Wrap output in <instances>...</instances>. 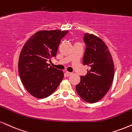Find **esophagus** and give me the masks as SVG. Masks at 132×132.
Segmentation results:
<instances>
[{
    "mask_svg": "<svg viewBox=\"0 0 132 132\" xmlns=\"http://www.w3.org/2000/svg\"><path fill=\"white\" fill-rule=\"evenodd\" d=\"M65 74L67 76H70V75H72V73L69 72V71H66Z\"/></svg>",
    "mask_w": 132,
    "mask_h": 132,
    "instance_id": "34e87169",
    "label": "esophagus"
}]
</instances>
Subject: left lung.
<instances>
[{
  "instance_id": "8db88e82",
  "label": "left lung",
  "mask_w": 132,
  "mask_h": 132,
  "mask_svg": "<svg viewBox=\"0 0 132 132\" xmlns=\"http://www.w3.org/2000/svg\"><path fill=\"white\" fill-rule=\"evenodd\" d=\"M84 41L86 48L82 62L90 69L85 76H80L76 90L81 98L94 103L103 98L113 84L114 67L110 50L102 39L87 33Z\"/></svg>"
}]
</instances>
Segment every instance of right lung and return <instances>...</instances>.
I'll return each mask as SVG.
<instances>
[{"instance_id": "right-lung-1", "label": "right lung", "mask_w": 132, "mask_h": 132, "mask_svg": "<svg viewBox=\"0 0 132 132\" xmlns=\"http://www.w3.org/2000/svg\"><path fill=\"white\" fill-rule=\"evenodd\" d=\"M68 30H40L24 44L18 61L21 81L29 94L38 98L53 94L64 76L62 70L50 66L56 57L61 39Z\"/></svg>"}]
</instances>
